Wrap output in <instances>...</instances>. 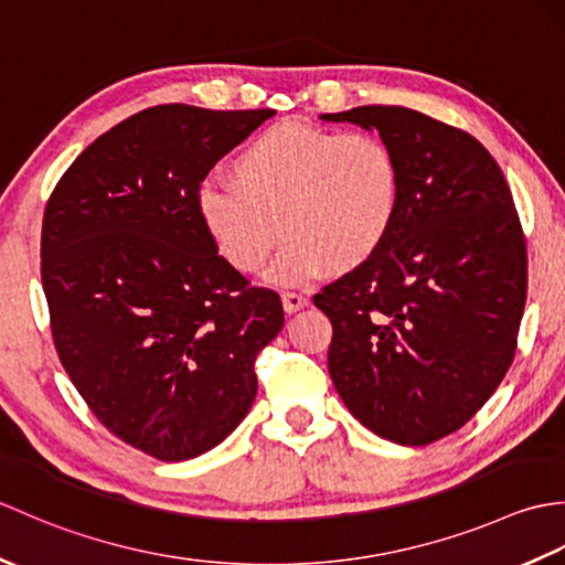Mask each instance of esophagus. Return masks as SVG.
<instances>
[{
  "label": "esophagus",
  "mask_w": 565,
  "mask_h": 565,
  "mask_svg": "<svg viewBox=\"0 0 565 565\" xmlns=\"http://www.w3.org/2000/svg\"><path fill=\"white\" fill-rule=\"evenodd\" d=\"M281 303H284V310L286 313H298V310L306 308L310 301L303 296V294H284L281 296Z\"/></svg>",
  "instance_id": "esophagus-1"
}]
</instances>
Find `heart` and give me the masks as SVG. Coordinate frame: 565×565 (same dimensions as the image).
<instances>
[{
	"instance_id": "1",
	"label": "heart",
	"mask_w": 565,
	"mask_h": 565,
	"mask_svg": "<svg viewBox=\"0 0 565 565\" xmlns=\"http://www.w3.org/2000/svg\"><path fill=\"white\" fill-rule=\"evenodd\" d=\"M231 179L196 191L199 223L223 262L247 276L289 237L269 271L276 286L362 269L401 209L398 158L374 134L276 124L239 150Z\"/></svg>"
}]
</instances>
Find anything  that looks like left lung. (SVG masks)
<instances>
[{
    "instance_id": "left-lung-1",
    "label": "left lung",
    "mask_w": 565,
    "mask_h": 565,
    "mask_svg": "<svg viewBox=\"0 0 565 565\" xmlns=\"http://www.w3.org/2000/svg\"><path fill=\"white\" fill-rule=\"evenodd\" d=\"M320 118L379 130L401 164L386 245L313 298L332 322L330 376L366 429L423 447L463 427L512 364L526 301L518 211L466 130L405 106Z\"/></svg>"
}]
</instances>
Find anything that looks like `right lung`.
Segmentation results:
<instances>
[{"instance_id":"right-lung-1","label":"right lung","mask_w":565,"mask_h":565,"mask_svg":"<svg viewBox=\"0 0 565 565\" xmlns=\"http://www.w3.org/2000/svg\"><path fill=\"white\" fill-rule=\"evenodd\" d=\"M271 109L162 104L106 130L43 215L41 279L60 362L99 423L160 461L213 449L257 395L281 298L215 252L196 191Z\"/></svg>"}]
</instances>
